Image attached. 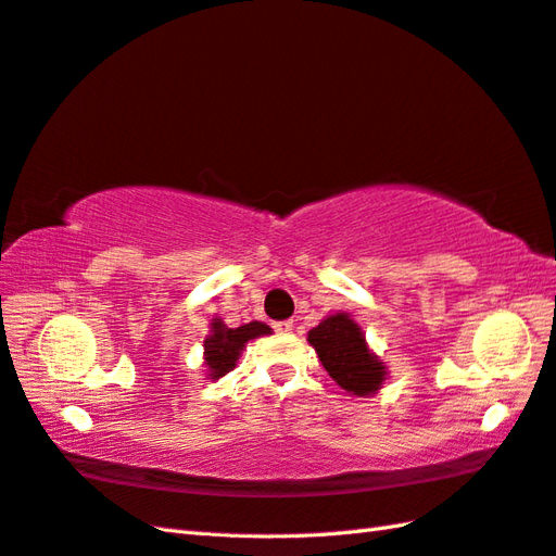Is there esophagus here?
<instances>
[{
  "label": "esophagus",
  "mask_w": 556,
  "mask_h": 556,
  "mask_svg": "<svg viewBox=\"0 0 556 556\" xmlns=\"http://www.w3.org/2000/svg\"><path fill=\"white\" fill-rule=\"evenodd\" d=\"M275 331H277V333H291V331H293V321H291V319H287V321H277V325H275Z\"/></svg>",
  "instance_id": "34e87169"
}]
</instances>
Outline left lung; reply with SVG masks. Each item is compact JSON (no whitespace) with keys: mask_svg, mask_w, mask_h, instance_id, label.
Masks as SVG:
<instances>
[{"mask_svg":"<svg viewBox=\"0 0 556 556\" xmlns=\"http://www.w3.org/2000/svg\"><path fill=\"white\" fill-rule=\"evenodd\" d=\"M307 343L315 348L321 367L348 395L369 397L381 391L389 367L371 351L363 327L351 313H337L307 331Z\"/></svg>","mask_w":556,"mask_h":556,"instance_id":"1","label":"left lung"}]
</instances>
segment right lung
<instances>
[{"label":"right lung","mask_w":556,"mask_h":556,"mask_svg":"<svg viewBox=\"0 0 556 556\" xmlns=\"http://www.w3.org/2000/svg\"><path fill=\"white\" fill-rule=\"evenodd\" d=\"M267 333H273V329L263 325V321H249V325L231 329L219 317H213L211 333L203 339L205 377H208L211 381H217L219 377H225L227 371L237 367L247 343L253 339L267 337Z\"/></svg>","instance_id":"add662e5"}]
</instances>
